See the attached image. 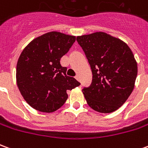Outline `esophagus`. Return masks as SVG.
<instances>
[{"label": "esophagus", "mask_w": 148, "mask_h": 148, "mask_svg": "<svg viewBox=\"0 0 148 148\" xmlns=\"http://www.w3.org/2000/svg\"><path fill=\"white\" fill-rule=\"evenodd\" d=\"M75 78H76V80H77L78 82H80V77H79L78 75H76V76H75Z\"/></svg>", "instance_id": "obj_1"}]
</instances>
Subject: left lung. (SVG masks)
<instances>
[{"label": "left lung", "mask_w": 148, "mask_h": 148, "mask_svg": "<svg viewBox=\"0 0 148 148\" xmlns=\"http://www.w3.org/2000/svg\"><path fill=\"white\" fill-rule=\"evenodd\" d=\"M93 73L91 86L82 90L93 110L109 113L117 110L132 92L137 62L130 47L121 39L99 32L77 36Z\"/></svg>", "instance_id": "left-lung-1"}]
</instances>
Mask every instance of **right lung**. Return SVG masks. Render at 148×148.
<instances>
[{
  "label": "right lung",
  "mask_w": 148,
  "mask_h": 148,
  "mask_svg": "<svg viewBox=\"0 0 148 148\" xmlns=\"http://www.w3.org/2000/svg\"><path fill=\"white\" fill-rule=\"evenodd\" d=\"M76 40V36L50 32L35 38L18 58L16 84L26 102L37 111L53 112L64 105L67 90L80 83L66 74L60 59Z\"/></svg>",
  "instance_id": "add662e5"
}]
</instances>
